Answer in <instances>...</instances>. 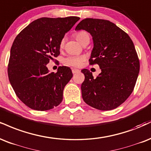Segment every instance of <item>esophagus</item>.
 Listing matches in <instances>:
<instances>
[{
    "label": "esophagus",
    "instance_id": "34e87169",
    "mask_svg": "<svg viewBox=\"0 0 151 151\" xmlns=\"http://www.w3.org/2000/svg\"><path fill=\"white\" fill-rule=\"evenodd\" d=\"M72 73H73V74L78 73V72H80V70H78V69H75V68H73V69H72Z\"/></svg>",
    "mask_w": 151,
    "mask_h": 151
}]
</instances>
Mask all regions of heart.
Returning a JSON list of instances; mask_svg holds the SVG:
<instances>
[{
  "label": "heart",
  "mask_w": 151,
  "mask_h": 151,
  "mask_svg": "<svg viewBox=\"0 0 151 151\" xmlns=\"http://www.w3.org/2000/svg\"><path fill=\"white\" fill-rule=\"evenodd\" d=\"M76 39L79 43L81 45L85 44L86 43H89L90 41V36L88 32L85 31H81V32H77L74 34ZM65 43V39H62L60 46V48H63ZM85 56L79 55V56H69L64 60V63L66 65H70L73 67H79L81 65V63L85 60Z\"/></svg>",
  "instance_id": "heart-1"
}]
</instances>
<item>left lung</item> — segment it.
Listing matches in <instances>:
<instances>
[{"instance_id":"obj_1","label":"left lung","mask_w":151,"mask_h":151,"mask_svg":"<svg viewBox=\"0 0 151 151\" xmlns=\"http://www.w3.org/2000/svg\"><path fill=\"white\" fill-rule=\"evenodd\" d=\"M75 30H85L91 35L90 64L96 63L101 70L96 78L87 69L81 70L85 76L81 86L83 101L100 110L117 108L132 93L139 73L133 41L117 25L105 19L86 18Z\"/></svg>"}]
</instances>
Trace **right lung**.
<instances>
[{
	"label": "right lung",
	"mask_w": 151,
	"mask_h": 151,
	"mask_svg": "<svg viewBox=\"0 0 151 151\" xmlns=\"http://www.w3.org/2000/svg\"><path fill=\"white\" fill-rule=\"evenodd\" d=\"M79 19L39 18L14 40L8 78L16 95L29 108L44 111L58 106L63 101L65 86L73 76L72 70L63 66L56 73H50L47 64L59 55L62 39Z\"/></svg>",
	"instance_id": "obj_1"
}]
</instances>
